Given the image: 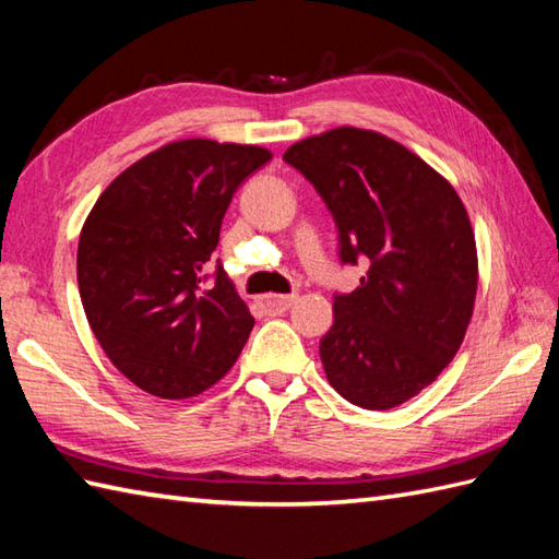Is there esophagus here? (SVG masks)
<instances>
[{
	"label": "esophagus",
	"mask_w": 559,
	"mask_h": 559,
	"mask_svg": "<svg viewBox=\"0 0 559 559\" xmlns=\"http://www.w3.org/2000/svg\"><path fill=\"white\" fill-rule=\"evenodd\" d=\"M293 302H295V295H264V298H259V305L264 307V312L269 314L286 312Z\"/></svg>",
	"instance_id": "34e87169"
}]
</instances>
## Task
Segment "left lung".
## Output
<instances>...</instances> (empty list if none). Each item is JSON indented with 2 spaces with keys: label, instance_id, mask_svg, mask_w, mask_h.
<instances>
[{
  "label": "left lung",
  "instance_id": "8db88e82",
  "mask_svg": "<svg viewBox=\"0 0 559 559\" xmlns=\"http://www.w3.org/2000/svg\"><path fill=\"white\" fill-rule=\"evenodd\" d=\"M336 221L343 264L370 259L319 341L329 384L367 411L396 408L454 360L473 317L478 249L447 177L372 129L336 127L293 144Z\"/></svg>",
  "mask_w": 559,
  "mask_h": 559
}]
</instances>
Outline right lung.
Listing matches in <instances>:
<instances>
[{"label":"right lung","mask_w":559,"mask_h":559,"mask_svg":"<svg viewBox=\"0 0 559 559\" xmlns=\"http://www.w3.org/2000/svg\"><path fill=\"white\" fill-rule=\"evenodd\" d=\"M269 148L170 141L129 165L91 209L76 278L110 362L158 399H189L235 365L254 317L223 266L209 278L235 189Z\"/></svg>","instance_id":"add662e5"}]
</instances>
